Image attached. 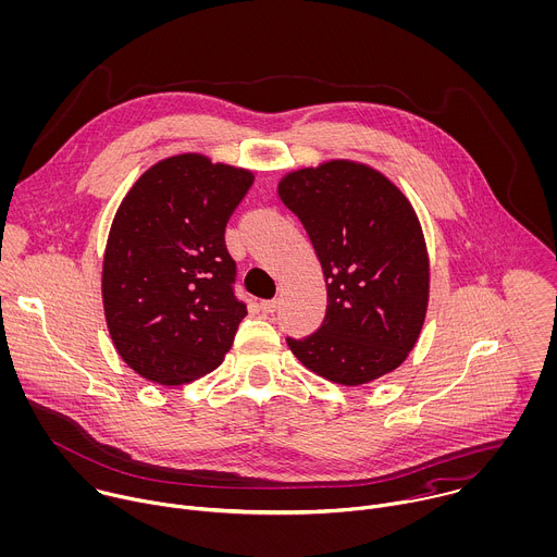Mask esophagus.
I'll list each match as a JSON object with an SVG mask.
<instances>
[{"label":"esophagus","mask_w":557,"mask_h":557,"mask_svg":"<svg viewBox=\"0 0 557 557\" xmlns=\"http://www.w3.org/2000/svg\"><path fill=\"white\" fill-rule=\"evenodd\" d=\"M260 310L267 312V314H269V312H275V310H277V299H262V301H260Z\"/></svg>","instance_id":"esophagus-1"}]
</instances>
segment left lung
I'll return each instance as SVG.
<instances>
[{"label":"left lung","instance_id":"1","mask_svg":"<svg viewBox=\"0 0 557 557\" xmlns=\"http://www.w3.org/2000/svg\"><path fill=\"white\" fill-rule=\"evenodd\" d=\"M277 193L304 225L327 288L321 325L286 336L288 347L338 385L394 372L429 304V256L413 208L389 178L351 161L290 172Z\"/></svg>","mask_w":557,"mask_h":557}]
</instances>
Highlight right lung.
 I'll use <instances>...</instances> for the list:
<instances>
[{
  "label": "right lung",
  "instance_id": "1",
  "mask_svg": "<svg viewBox=\"0 0 557 557\" xmlns=\"http://www.w3.org/2000/svg\"><path fill=\"white\" fill-rule=\"evenodd\" d=\"M249 170L178 154L146 170L111 225L102 299L117 354L152 383L183 385L223 362L247 304L225 227Z\"/></svg>",
  "mask_w": 557,
  "mask_h": 557
}]
</instances>
